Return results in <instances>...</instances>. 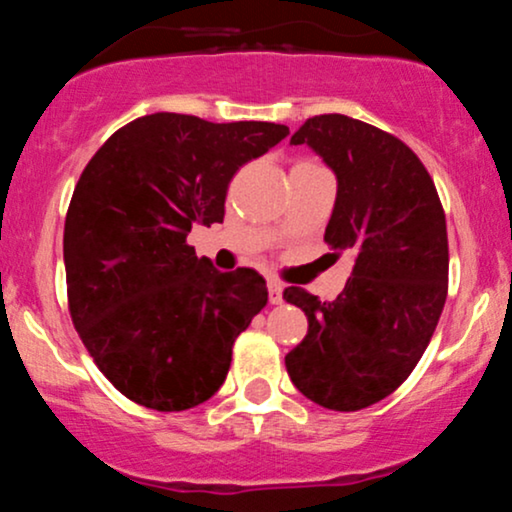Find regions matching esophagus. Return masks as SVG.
<instances>
[{
	"label": "esophagus",
	"mask_w": 512,
	"mask_h": 512,
	"mask_svg": "<svg viewBox=\"0 0 512 512\" xmlns=\"http://www.w3.org/2000/svg\"><path fill=\"white\" fill-rule=\"evenodd\" d=\"M282 289L284 286L277 282V279H269L267 282V291H269V303H274V306H277V303H282Z\"/></svg>",
	"instance_id": "34e87169"
}]
</instances>
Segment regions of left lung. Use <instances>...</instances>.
I'll use <instances>...</instances> for the list:
<instances>
[{
	"label": "left lung",
	"mask_w": 512,
	"mask_h": 512,
	"mask_svg": "<svg viewBox=\"0 0 512 512\" xmlns=\"http://www.w3.org/2000/svg\"><path fill=\"white\" fill-rule=\"evenodd\" d=\"M291 143L311 145L338 177L325 243L338 257L350 250L355 267L335 301L284 289L308 318L286 372L318 406L362 411L411 376L435 333L449 279L445 209L420 157L372 123L313 116Z\"/></svg>",
	"instance_id": "left-lung-1"
}]
</instances>
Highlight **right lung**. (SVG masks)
<instances>
[{"mask_svg":"<svg viewBox=\"0 0 512 512\" xmlns=\"http://www.w3.org/2000/svg\"><path fill=\"white\" fill-rule=\"evenodd\" d=\"M286 136L282 123L160 111L119 128L84 167L65 218L67 308L131 401L187 411L226 381L267 286L250 267L213 269L187 235L221 223L233 174Z\"/></svg>","mask_w":512,"mask_h":512,"instance_id":"add662e5","label":"right lung"}]
</instances>
